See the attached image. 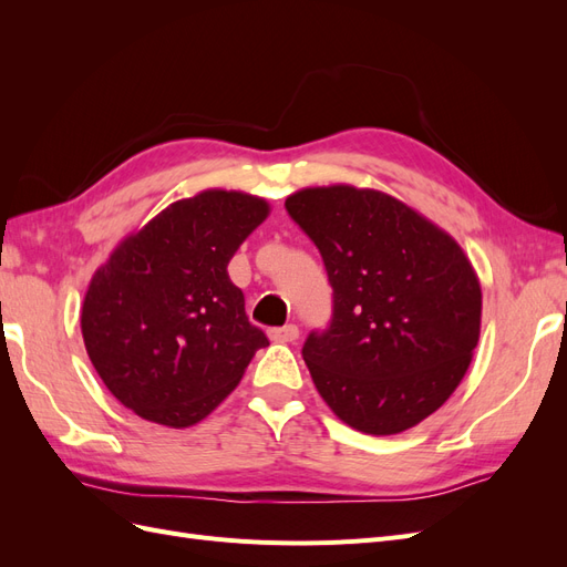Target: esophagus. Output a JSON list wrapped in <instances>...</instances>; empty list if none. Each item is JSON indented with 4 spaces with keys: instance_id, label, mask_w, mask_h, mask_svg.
I'll return each mask as SVG.
<instances>
[{
    "instance_id": "esophagus-1",
    "label": "esophagus",
    "mask_w": 567,
    "mask_h": 567,
    "mask_svg": "<svg viewBox=\"0 0 567 567\" xmlns=\"http://www.w3.org/2000/svg\"><path fill=\"white\" fill-rule=\"evenodd\" d=\"M300 329L296 323H286V326H277V329H269V338L274 342H293L298 340Z\"/></svg>"
}]
</instances>
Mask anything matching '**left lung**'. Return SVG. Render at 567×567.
Wrapping results in <instances>:
<instances>
[{
  "label": "left lung",
  "mask_w": 567,
  "mask_h": 567,
  "mask_svg": "<svg viewBox=\"0 0 567 567\" xmlns=\"http://www.w3.org/2000/svg\"><path fill=\"white\" fill-rule=\"evenodd\" d=\"M286 210L333 288L329 329L302 346L323 402L369 435L414 427L450 400L477 346L483 293L468 257L373 188H302Z\"/></svg>",
  "instance_id": "left-lung-1"
}]
</instances>
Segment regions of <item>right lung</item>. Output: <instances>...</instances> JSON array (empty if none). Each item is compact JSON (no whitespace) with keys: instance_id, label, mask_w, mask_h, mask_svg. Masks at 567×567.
Instances as JSON below:
<instances>
[{"instance_id":"add662e5","label":"right lung","mask_w":567,"mask_h":567,"mask_svg":"<svg viewBox=\"0 0 567 567\" xmlns=\"http://www.w3.org/2000/svg\"><path fill=\"white\" fill-rule=\"evenodd\" d=\"M267 215L265 198L210 188L169 205L94 274L84 348L134 414L167 427L203 421L269 346L227 271Z\"/></svg>"}]
</instances>
